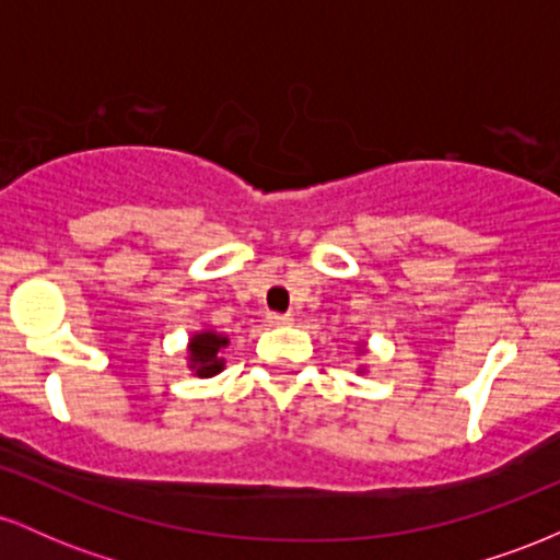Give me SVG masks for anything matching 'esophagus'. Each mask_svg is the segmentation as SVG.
<instances>
[{"instance_id":"obj_1","label":"esophagus","mask_w":560,"mask_h":560,"mask_svg":"<svg viewBox=\"0 0 560 560\" xmlns=\"http://www.w3.org/2000/svg\"><path fill=\"white\" fill-rule=\"evenodd\" d=\"M268 320H271L273 326H289L294 318L289 316V313H268Z\"/></svg>"}]
</instances>
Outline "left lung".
<instances>
[{
	"instance_id": "8db88e82",
	"label": "left lung",
	"mask_w": 560,
	"mask_h": 560,
	"mask_svg": "<svg viewBox=\"0 0 560 560\" xmlns=\"http://www.w3.org/2000/svg\"><path fill=\"white\" fill-rule=\"evenodd\" d=\"M361 352H365V350H363V347H361ZM361 371H363V369H361Z\"/></svg>"
}]
</instances>
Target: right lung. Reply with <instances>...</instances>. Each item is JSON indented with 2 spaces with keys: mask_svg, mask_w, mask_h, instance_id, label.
Segmentation results:
<instances>
[{
  "mask_svg": "<svg viewBox=\"0 0 560 560\" xmlns=\"http://www.w3.org/2000/svg\"><path fill=\"white\" fill-rule=\"evenodd\" d=\"M229 347L226 334H218L213 329L195 331L189 337V345H186V365L189 371H195L199 378H210L221 374L226 361L221 358V352Z\"/></svg>",
  "mask_w": 560,
  "mask_h": 560,
  "instance_id": "right-lung-1",
  "label": "right lung"
}]
</instances>
